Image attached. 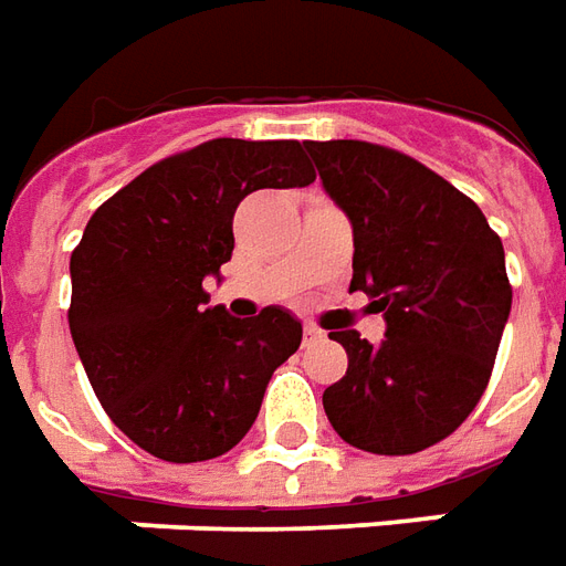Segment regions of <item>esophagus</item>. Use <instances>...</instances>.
<instances>
[{"instance_id": "obj_1", "label": "esophagus", "mask_w": 566, "mask_h": 566, "mask_svg": "<svg viewBox=\"0 0 566 566\" xmlns=\"http://www.w3.org/2000/svg\"><path fill=\"white\" fill-rule=\"evenodd\" d=\"M318 339H324V333L318 327H303V345H315Z\"/></svg>"}]
</instances>
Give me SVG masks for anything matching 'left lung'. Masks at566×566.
<instances>
[{"label": "left lung", "instance_id": "obj_1", "mask_svg": "<svg viewBox=\"0 0 566 566\" xmlns=\"http://www.w3.org/2000/svg\"><path fill=\"white\" fill-rule=\"evenodd\" d=\"M324 190L355 227V275L388 333L333 331L348 369L324 391L333 430L373 454H416L467 421L512 308L503 242L473 199L403 150L306 142Z\"/></svg>", "mask_w": 566, "mask_h": 566}]
</instances>
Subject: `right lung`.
<instances>
[{
  "label": "right lung",
  "mask_w": 566,
  "mask_h": 566,
  "mask_svg": "<svg viewBox=\"0 0 566 566\" xmlns=\"http://www.w3.org/2000/svg\"><path fill=\"white\" fill-rule=\"evenodd\" d=\"M315 181L294 139H211L105 199L72 251L69 331L108 418L139 449L197 463L245 437L303 339L284 308L230 318L202 287L233 254L235 206Z\"/></svg>",
  "instance_id": "add662e5"
}]
</instances>
